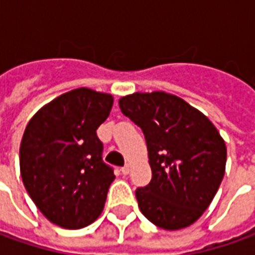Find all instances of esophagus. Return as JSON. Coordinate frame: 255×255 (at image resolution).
Masks as SVG:
<instances>
[{
  "instance_id": "34e87169",
  "label": "esophagus",
  "mask_w": 255,
  "mask_h": 255,
  "mask_svg": "<svg viewBox=\"0 0 255 255\" xmlns=\"http://www.w3.org/2000/svg\"><path fill=\"white\" fill-rule=\"evenodd\" d=\"M121 173H123L124 176H127L128 173H129V166H128V164H126L124 167H121Z\"/></svg>"
}]
</instances>
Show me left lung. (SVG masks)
I'll return each instance as SVG.
<instances>
[{
	"mask_svg": "<svg viewBox=\"0 0 255 255\" xmlns=\"http://www.w3.org/2000/svg\"><path fill=\"white\" fill-rule=\"evenodd\" d=\"M119 105L141 128L148 146L152 180L135 191L141 212L164 230L193 225L225 176L223 138L207 116L166 92H136Z\"/></svg>",
	"mask_w": 255,
	"mask_h": 255,
	"instance_id": "left-lung-1",
	"label": "left lung"
}]
</instances>
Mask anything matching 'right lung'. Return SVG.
<instances>
[{
    "instance_id": "obj_1",
    "label": "right lung",
    "mask_w": 255,
    "mask_h": 255,
    "mask_svg": "<svg viewBox=\"0 0 255 255\" xmlns=\"http://www.w3.org/2000/svg\"><path fill=\"white\" fill-rule=\"evenodd\" d=\"M112 107V95L78 88L43 106L26 126L22 181L41 214L64 229H82L105 208L116 176L102 159L96 129Z\"/></svg>"
}]
</instances>
